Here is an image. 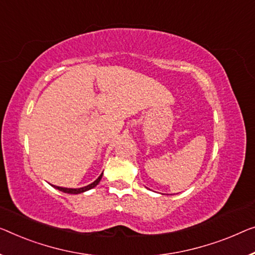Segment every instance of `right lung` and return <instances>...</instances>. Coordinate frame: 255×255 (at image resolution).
Segmentation results:
<instances>
[{
	"instance_id": "1",
	"label": "right lung",
	"mask_w": 255,
	"mask_h": 255,
	"mask_svg": "<svg viewBox=\"0 0 255 255\" xmlns=\"http://www.w3.org/2000/svg\"><path fill=\"white\" fill-rule=\"evenodd\" d=\"M102 176H103V173H102L101 175L98 176L97 180H96V181H94L93 183H90L89 185H87V187L79 188V189H72V188H62V187H57V185H52V187L56 188V189H58L59 191H63V192H65V193H72V195H78V193H82V192H85V191H88V190H90V189H93V188L96 187V185H97L98 183H100V181H101Z\"/></svg>"
}]
</instances>
